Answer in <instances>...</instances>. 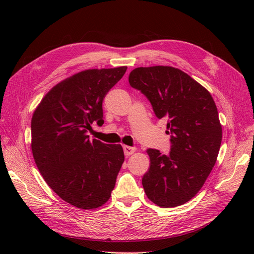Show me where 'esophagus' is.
Segmentation results:
<instances>
[{
  "label": "esophagus",
  "instance_id": "obj_1",
  "mask_svg": "<svg viewBox=\"0 0 254 254\" xmlns=\"http://www.w3.org/2000/svg\"><path fill=\"white\" fill-rule=\"evenodd\" d=\"M135 151H136L135 147H130V146H124V152L127 156L131 155Z\"/></svg>",
  "mask_w": 254,
  "mask_h": 254
}]
</instances>
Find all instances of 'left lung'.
<instances>
[{"label": "left lung", "mask_w": 254, "mask_h": 254, "mask_svg": "<svg viewBox=\"0 0 254 254\" xmlns=\"http://www.w3.org/2000/svg\"><path fill=\"white\" fill-rule=\"evenodd\" d=\"M131 87L151 103L158 119L168 120V155L149 148L150 168L142 184L150 201L163 208L183 205L202 189L219 152L222 129L210 92L190 75L168 65L136 68Z\"/></svg>", "instance_id": "1"}]
</instances>
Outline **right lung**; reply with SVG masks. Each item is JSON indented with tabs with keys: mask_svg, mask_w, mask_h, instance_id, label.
<instances>
[{
	"mask_svg": "<svg viewBox=\"0 0 254 254\" xmlns=\"http://www.w3.org/2000/svg\"><path fill=\"white\" fill-rule=\"evenodd\" d=\"M127 66L79 72L53 86L32 118V151L49 188L64 202L96 209L111 196L125 162L120 144L89 140L92 123H103V100Z\"/></svg>",
	"mask_w": 254,
	"mask_h": 254,
	"instance_id": "obj_1",
	"label": "right lung"
}]
</instances>
